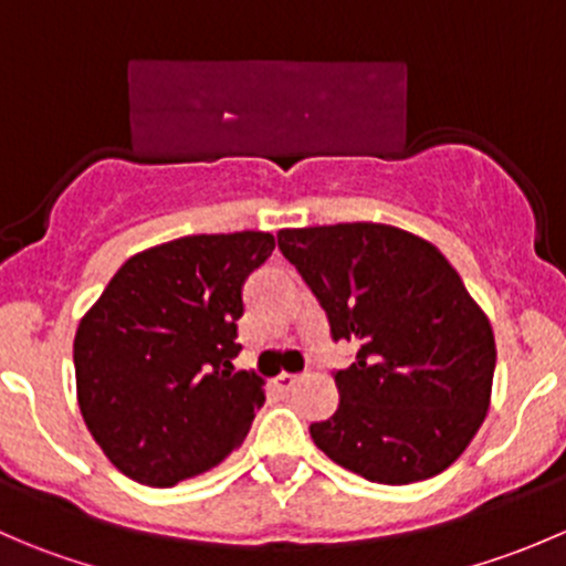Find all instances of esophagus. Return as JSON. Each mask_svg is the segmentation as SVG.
I'll return each instance as SVG.
<instances>
[{"label": "esophagus", "instance_id": "34e87169", "mask_svg": "<svg viewBox=\"0 0 566 566\" xmlns=\"http://www.w3.org/2000/svg\"><path fill=\"white\" fill-rule=\"evenodd\" d=\"M298 375H287V373H282V375H276V378L271 380V386L276 391H293L295 389V384H298Z\"/></svg>", "mask_w": 566, "mask_h": 566}]
</instances>
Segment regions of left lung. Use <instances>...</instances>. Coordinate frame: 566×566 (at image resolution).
Wrapping results in <instances>:
<instances>
[{
  "instance_id": "1",
  "label": "left lung",
  "mask_w": 566,
  "mask_h": 566,
  "mask_svg": "<svg viewBox=\"0 0 566 566\" xmlns=\"http://www.w3.org/2000/svg\"><path fill=\"white\" fill-rule=\"evenodd\" d=\"M279 249L358 345L336 373L339 408L310 427L336 465L378 484L438 476L482 427L495 373L493 325L430 241L391 224L279 230Z\"/></svg>"
}]
</instances>
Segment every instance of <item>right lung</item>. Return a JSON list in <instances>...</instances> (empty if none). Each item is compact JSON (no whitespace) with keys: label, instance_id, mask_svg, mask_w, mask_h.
<instances>
[{"label":"right lung","instance_id":"add662e5","mask_svg":"<svg viewBox=\"0 0 566 566\" xmlns=\"http://www.w3.org/2000/svg\"><path fill=\"white\" fill-rule=\"evenodd\" d=\"M271 232L186 235L130 256L78 319L76 399L90 436L128 479L172 488L249 436L262 380L235 373L241 287Z\"/></svg>","mask_w":566,"mask_h":566}]
</instances>
